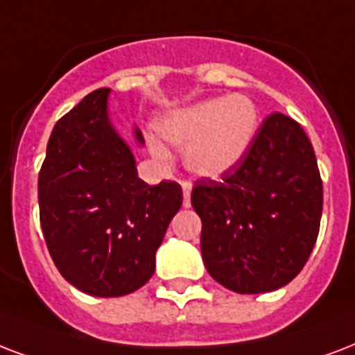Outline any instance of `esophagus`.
<instances>
[{
  "mask_svg": "<svg viewBox=\"0 0 355 355\" xmlns=\"http://www.w3.org/2000/svg\"><path fill=\"white\" fill-rule=\"evenodd\" d=\"M182 196H184V201L182 205L186 208L191 207V182H182Z\"/></svg>",
  "mask_w": 355,
  "mask_h": 355,
  "instance_id": "obj_1",
  "label": "esophagus"
}]
</instances>
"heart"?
<instances>
[{"instance_id": "obj_1", "label": "heart", "mask_w": 355, "mask_h": 355, "mask_svg": "<svg viewBox=\"0 0 355 355\" xmlns=\"http://www.w3.org/2000/svg\"><path fill=\"white\" fill-rule=\"evenodd\" d=\"M261 113L250 96L232 94L210 98L173 113L159 124V132L177 147H186L184 159L199 177H221L236 169L255 143ZM150 150L167 158L166 147L150 139Z\"/></svg>"}]
</instances>
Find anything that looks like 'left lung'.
Instances as JSON below:
<instances>
[{
  "label": "left lung",
  "mask_w": 355,
  "mask_h": 355,
  "mask_svg": "<svg viewBox=\"0 0 355 355\" xmlns=\"http://www.w3.org/2000/svg\"><path fill=\"white\" fill-rule=\"evenodd\" d=\"M322 201L320 171L304 128L283 113L268 115L236 169L193 186L208 274L238 294L291 283L315 248Z\"/></svg>",
  "instance_id": "obj_1"
}]
</instances>
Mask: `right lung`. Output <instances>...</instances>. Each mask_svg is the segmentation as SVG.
<instances>
[{"label":"right lung","mask_w":355,"mask_h":355,"mask_svg":"<svg viewBox=\"0 0 355 355\" xmlns=\"http://www.w3.org/2000/svg\"><path fill=\"white\" fill-rule=\"evenodd\" d=\"M110 89H96L59 119L39 173L40 227L70 285L100 297L147 283L156 250L182 205L173 180L148 186L107 119ZM135 139L143 135L135 130Z\"/></svg>","instance_id":"1"}]
</instances>
